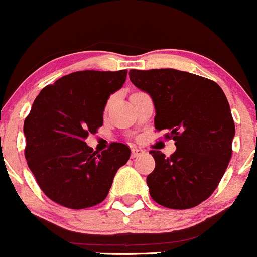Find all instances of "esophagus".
Listing matches in <instances>:
<instances>
[{
  "label": "esophagus",
  "mask_w": 257,
  "mask_h": 257,
  "mask_svg": "<svg viewBox=\"0 0 257 257\" xmlns=\"http://www.w3.org/2000/svg\"><path fill=\"white\" fill-rule=\"evenodd\" d=\"M145 151L141 149V147H132L131 149V155L132 157H137V156H141L144 155Z\"/></svg>",
  "instance_id": "obj_1"
}]
</instances>
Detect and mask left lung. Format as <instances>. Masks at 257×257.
<instances>
[{"label":"left lung","mask_w":257,"mask_h":257,"mask_svg":"<svg viewBox=\"0 0 257 257\" xmlns=\"http://www.w3.org/2000/svg\"><path fill=\"white\" fill-rule=\"evenodd\" d=\"M130 80L152 98L155 128L167 130L176 145L170 157L150 151L152 200L175 210L197 206L215 191L232 154L235 123L225 93L214 81L174 68L131 70Z\"/></svg>","instance_id":"1"}]
</instances>
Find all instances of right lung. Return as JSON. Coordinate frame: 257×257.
Returning a JSON list of instances; mask_svg holds the SVG:
<instances>
[{"label": "right lung", "mask_w": 257, "mask_h": 257, "mask_svg": "<svg viewBox=\"0 0 257 257\" xmlns=\"http://www.w3.org/2000/svg\"><path fill=\"white\" fill-rule=\"evenodd\" d=\"M127 71H77L42 88L24 123L27 165L46 196L68 209H86L107 196L113 177L131 155L112 142L101 154L85 140L103 123L108 97Z\"/></svg>", "instance_id": "right-lung-1"}]
</instances>
